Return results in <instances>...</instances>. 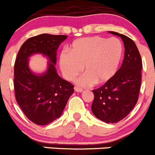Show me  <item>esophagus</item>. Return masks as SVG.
I'll return each mask as SVG.
<instances>
[{"label":"esophagus","instance_id":"34e87169","mask_svg":"<svg viewBox=\"0 0 155 155\" xmlns=\"http://www.w3.org/2000/svg\"><path fill=\"white\" fill-rule=\"evenodd\" d=\"M74 90L76 91H78V92H82L83 91V89H81V88H79V87H75L74 88Z\"/></svg>","mask_w":155,"mask_h":155}]
</instances>
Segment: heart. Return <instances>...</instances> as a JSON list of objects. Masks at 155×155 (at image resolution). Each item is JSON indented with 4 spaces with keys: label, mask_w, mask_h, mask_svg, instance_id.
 Returning <instances> with one entry per match:
<instances>
[{
    "label": "heart",
    "mask_w": 155,
    "mask_h": 155,
    "mask_svg": "<svg viewBox=\"0 0 155 155\" xmlns=\"http://www.w3.org/2000/svg\"><path fill=\"white\" fill-rule=\"evenodd\" d=\"M123 54L119 39L94 37L76 40L71 45L70 51H64L60 55V66L65 78L74 79L84 70L86 74L77 83L89 86L101 84L112 78L117 71Z\"/></svg>",
    "instance_id": "heart-1"
}]
</instances>
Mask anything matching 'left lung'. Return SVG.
I'll list each match as a JSON object with an SVG mask.
<instances>
[{
  "mask_svg": "<svg viewBox=\"0 0 155 155\" xmlns=\"http://www.w3.org/2000/svg\"><path fill=\"white\" fill-rule=\"evenodd\" d=\"M124 41L125 54L121 67L106 84L92 90L91 111L96 117L114 124L126 117L137 102L141 85L142 60L134 41L124 35L109 31Z\"/></svg>",
  "mask_w": 155,
  "mask_h": 155,
  "instance_id": "8db88e82",
  "label": "left lung"
}]
</instances>
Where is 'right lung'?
Wrapping results in <instances>:
<instances>
[{"instance_id": "right-lung-1", "label": "right lung", "mask_w": 155, "mask_h": 155, "mask_svg": "<svg viewBox=\"0 0 155 155\" xmlns=\"http://www.w3.org/2000/svg\"><path fill=\"white\" fill-rule=\"evenodd\" d=\"M67 38L66 35L41 34L26 40L18 53L14 66L15 98L29 120L41 126L61 117L74 86L58 74L54 65L57 49ZM41 53L49 58V67L42 75L31 72L28 57Z\"/></svg>"}]
</instances>
